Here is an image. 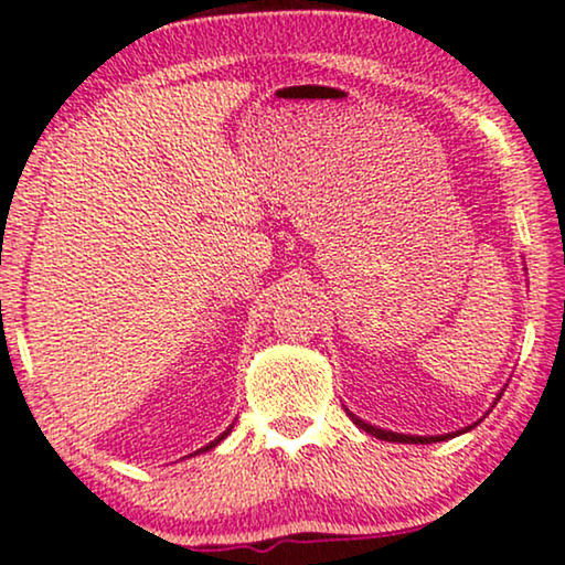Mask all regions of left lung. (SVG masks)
Masks as SVG:
<instances>
[{"mask_svg":"<svg viewBox=\"0 0 565 565\" xmlns=\"http://www.w3.org/2000/svg\"><path fill=\"white\" fill-rule=\"evenodd\" d=\"M503 395V393H500ZM500 395L495 398V403L500 401ZM345 414L351 416V422L356 424L359 429H364V431H369V435L372 437H377V440H387V443H414V445H429V443H440V440H450V437H456V435H463V431H469V429H475L479 422H475V424H469V427H463V429H458V431H448V435H403V431H393V429H382V427H374V424H369V422H364V419H359L356 414H353V411H348L345 408Z\"/></svg>","mask_w":565,"mask_h":565,"instance_id":"left-lung-1","label":"left lung"}]
</instances>
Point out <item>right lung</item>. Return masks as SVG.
I'll return each mask as SVG.
<instances>
[{"label":"right lung","instance_id":"add662e5","mask_svg":"<svg viewBox=\"0 0 565 565\" xmlns=\"http://www.w3.org/2000/svg\"><path fill=\"white\" fill-rule=\"evenodd\" d=\"M230 431H233V424H230V427L225 429V431H222V435L220 437H214V440L212 443H209V445H204V448H199L196 452H191V456H199V452H206V450H212V448H217V445L222 443V440H225V437L230 435Z\"/></svg>","mask_w":565,"mask_h":565}]
</instances>
